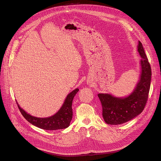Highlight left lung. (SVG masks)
<instances>
[{"mask_svg": "<svg viewBox=\"0 0 161 161\" xmlns=\"http://www.w3.org/2000/svg\"><path fill=\"white\" fill-rule=\"evenodd\" d=\"M137 51L142 57V74L133 92L125 98H117L108 94L97 95L102 105L103 119L108 124L125 123L140 114L146 106L150 87L151 67L140 41Z\"/></svg>", "mask_w": 161, "mask_h": 161, "instance_id": "1", "label": "left lung"}]
</instances>
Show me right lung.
<instances>
[{
  "instance_id": "right-lung-1",
  "label": "right lung",
  "mask_w": 161,
  "mask_h": 161,
  "mask_svg": "<svg viewBox=\"0 0 161 161\" xmlns=\"http://www.w3.org/2000/svg\"><path fill=\"white\" fill-rule=\"evenodd\" d=\"M78 90V88H76L70 94H69L60 109L53 116L48 118H37L32 117L21 109L18 104L16 103L22 115L32 125L44 130H55L65 129L69 127L72 120V103L75 96Z\"/></svg>"
}]
</instances>
